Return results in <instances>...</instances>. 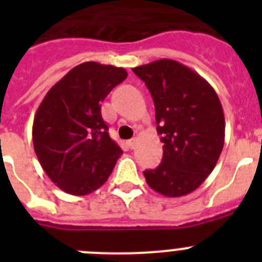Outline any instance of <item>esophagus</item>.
<instances>
[{"instance_id": "1", "label": "esophagus", "mask_w": 262, "mask_h": 262, "mask_svg": "<svg viewBox=\"0 0 262 262\" xmlns=\"http://www.w3.org/2000/svg\"><path fill=\"white\" fill-rule=\"evenodd\" d=\"M136 143H138V140H136V139H131V140H128V142H127V145H128L131 149H134V148L136 147Z\"/></svg>"}]
</instances>
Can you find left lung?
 Returning a JSON list of instances; mask_svg holds the SVG:
<instances>
[{"label":"left lung","mask_w":262,"mask_h":262,"mask_svg":"<svg viewBox=\"0 0 262 262\" xmlns=\"http://www.w3.org/2000/svg\"><path fill=\"white\" fill-rule=\"evenodd\" d=\"M151 92L163 160L145 170L148 186L176 198L200 187L224 145L223 108L214 88L193 69L170 59L133 68Z\"/></svg>","instance_id":"obj_1"}]
</instances>
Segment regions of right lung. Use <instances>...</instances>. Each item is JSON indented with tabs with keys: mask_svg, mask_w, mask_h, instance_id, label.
Here are the masks:
<instances>
[{
	"mask_svg": "<svg viewBox=\"0 0 262 262\" xmlns=\"http://www.w3.org/2000/svg\"><path fill=\"white\" fill-rule=\"evenodd\" d=\"M126 77L124 68L82 62L57 81L39 105L32 124L34 149L46 174L62 191H96L123 154L108 135L101 103Z\"/></svg>",
	"mask_w": 262,
	"mask_h": 262,
	"instance_id": "1",
	"label": "right lung"
}]
</instances>
